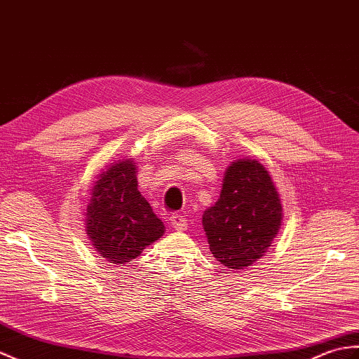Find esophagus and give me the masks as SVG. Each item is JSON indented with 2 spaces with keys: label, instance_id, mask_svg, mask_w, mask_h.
Listing matches in <instances>:
<instances>
[{
  "label": "esophagus",
  "instance_id": "obj_1",
  "mask_svg": "<svg viewBox=\"0 0 359 359\" xmlns=\"http://www.w3.org/2000/svg\"><path fill=\"white\" fill-rule=\"evenodd\" d=\"M168 220H170L171 226L176 229V231H185L188 228V220L183 217V215L172 214Z\"/></svg>",
  "mask_w": 359,
  "mask_h": 359
}]
</instances>
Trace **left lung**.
<instances>
[{"instance_id": "1", "label": "left lung", "mask_w": 359, "mask_h": 359, "mask_svg": "<svg viewBox=\"0 0 359 359\" xmlns=\"http://www.w3.org/2000/svg\"><path fill=\"white\" fill-rule=\"evenodd\" d=\"M283 220L280 196L264 166L240 159L228 166L220 197L203 212L210 251L229 269L254 264L268 251Z\"/></svg>"}]
</instances>
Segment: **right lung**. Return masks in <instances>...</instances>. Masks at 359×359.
I'll list each match as a JSON object with an SVG mask.
<instances>
[{
	"instance_id": "obj_1",
	"label": "right lung",
	"mask_w": 359,
	"mask_h": 359,
	"mask_svg": "<svg viewBox=\"0 0 359 359\" xmlns=\"http://www.w3.org/2000/svg\"><path fill=\"white\" fill-rule=\"evenodd\" d=\"M90 196L86 231L107 262L128 264L163 236V222L139 193L133 159L114 162L99 174Z\"/></svg>"
}]
</instances>
